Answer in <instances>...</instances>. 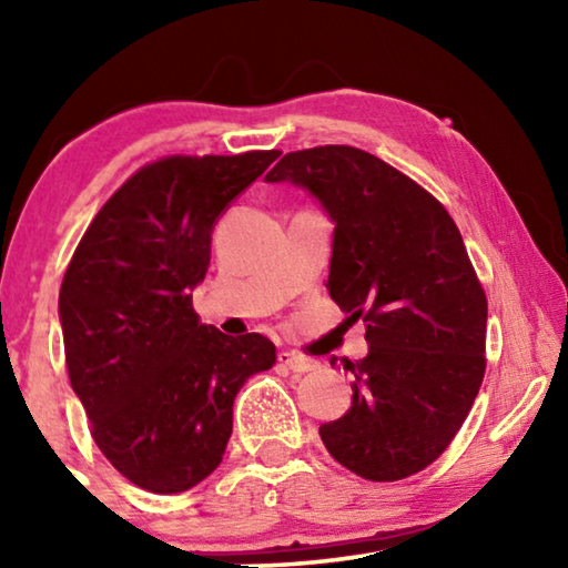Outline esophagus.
<instances>
[{
	"mask_svg": "<svg viewBox=\"0 0 568 568\" xmlns=\"http://www.w3.org/2000/svg\"><path fill=\"white\" fill-rule=\"evenodd\" d=\"M278 364H282V367H286V369L297 372V375H305V372H313L317 367L315 362L305 359V356L297 354V352H282V354H278Z\"/></svg>",
	"mask_w": 568,
	"mask_h": 568,
	"instance_id": "34e87169",
	"label": "esophagus"
}]
</instances>
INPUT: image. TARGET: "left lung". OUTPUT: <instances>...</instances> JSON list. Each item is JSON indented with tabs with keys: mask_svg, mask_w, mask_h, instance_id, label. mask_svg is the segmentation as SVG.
Segmentation results:
<instances>
[{
	"mask_svg": "<svg viewBox=\"0 0 568 568\" xmlns=\"http://www.w3.org/2000/svg\"><path fill=\"white\" fill-rule=\"evenodd\" d=\"M266 181L305 189L336 224L325 286L367 323V356L344 367L352 406L321 426L325 449L367 480L414 476L453 442L486 369V294L460 230L432 193L354 146L290 152Z\"/></svg>",
	"mask_w": 568,
	"mask_h": 568,
	"instance_id": "obj_1",
	"label": "left lung"
}]
</instances>
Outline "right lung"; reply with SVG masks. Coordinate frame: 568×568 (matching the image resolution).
Instances as JSON below:
<instances>
[{
	"instance_id": "1",
	"label": "right lung",
	"mask_w": 568,
	"mask_h": 568,
	"mask_svg": "<svg viewBox=\"0 0 568 568\" xmlns=\"http://www.w3.org/2000/svg\"><path fill=\"white\" fill-rule=\"evenodd\" d=\"M271 152L165 158L131 175L77 245L59 292L69 383L92 439L131 484L181 494L212 476L232 403L276 346L232 338L193 313L212 232Z\"/></svg>"
}]
</instances>
